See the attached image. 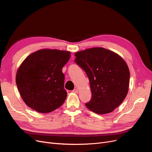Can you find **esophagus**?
Listing matches in <instances>:
<instances>
[{"label": "esophagus", "mask_w": 152, "mask_h": 152, "mask_svg": "<svg viewBox=\"0 0 152 152\" xmlns=\"http://www.w3.org/2000/svg\"><path fill=\"white\" fill-rule=\"evenodd\" d=\"M72 92L73 93H76V94H77L78 93H79V91H78L77 89H73V91H72Z\"/></svg>", "instance_id": "obj_1"}]
</instances>
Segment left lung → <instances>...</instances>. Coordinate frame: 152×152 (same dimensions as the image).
Returning a JSON list of instances; mask_svg holds the SVG:
<instances>
[{"label": "left lung", "instance_id": "obj_1", "mask_svg": "<svg viewBox=\"0 0 152 152\" xmlns=\"http://www.w3.org/2000/svg\"><path fill=\"white\" fill-rule=\"evenodd\" d=\"M75 62L89 79L92 96L86 103L98 114L113 112L126 97L130 73L126 61L118 54L103 48L87 49L75 54Z\"/></svg>", "mask_w": 152, "mask_h": 152}]
</instances>
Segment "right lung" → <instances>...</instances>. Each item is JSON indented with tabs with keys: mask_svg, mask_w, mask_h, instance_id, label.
<instances>
[{
	"mask_svg": "<svg viewBox=\"0 0 152 152\" xmlns=\"http://www.w3.org/2000/svg\"><path fill=\"white\" fill-rule=\"evenodd\" d=\"M70 52L40 49L30 54L17 71L16 82L25 104L35 111L45 113L60 107L67 93L64 89L62 68Z\"/></svg>",
	"mask_w": 152,
	"mask_h": 152,
	"instance_id": "obj_1",
	"label": "right lung"
}]
</instances>
